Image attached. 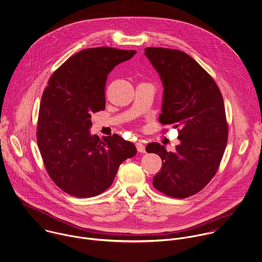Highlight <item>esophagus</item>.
I'll return each mask as SVG.
<instances>
[{
	"label": "esophagus",
	"instance_id": "esophagus-1",
	"mask_svg": "<svg viewBox=\"0 0 262 262\" xmlns=\"http://www.w3.org/2000/svg\"><path fill=\"white\" fill-rule=\"evenodd\" d=\"M136 146H137V149H138L140 152H145V145H144L143 143L138 142V143L136 144Z\"/></svg>",
	"mask_w": 262,
	"mask_h": 262
}]
</instances>
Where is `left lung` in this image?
Masks as SVG:
<instances>
[{
	"label": "left lung",
	"instance_id": "8db88e82",
	"mask_svg": "<svg viewBox=\"0 0 262 262\" xmlns=\"http://www.w3.org/2000/svg\"><path fill=\"white\" fill-rule=\"evenodd\" d=\"M145 55L164 85L159 121L178 128L174 151L150 143L147 152L162 159L152 185L174 198H188L201 191L218 171L227 140L228 124L220 89L209 73L183 51L148 47Z\"/></svg>",
	"mask_w": 262,
	"mask_h": 262
}]
</instances>
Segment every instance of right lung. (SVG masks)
Listing matches in <instances>:
<instances>
[{
	"label": "right lung",
	"mask_w": 262,
	"mask_h": 262,
	"mask_svg": "<svg viewBox=\"0 0 262 262\" xmlns=\"http://www.w3.org/2000/svg\"><path fill=\"white\" fill-rule=\"evenodd\" d=\"M137 52L88 48L67 59L44 89L37 143L46 171L61 190L77 198L94 197L113 184L118 167L137 154L118 135L91 136V115L105 108L107 75Z\"/></svg>",
	"instance_id": "obj_1"
}]
</instances>
